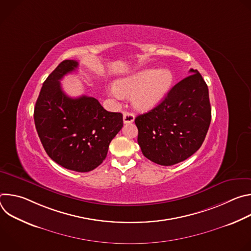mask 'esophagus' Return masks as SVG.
Listing matches in <instances>:
<instances>
[{"instance_id": "1", "label": "esophagus", "mask_w": 251, "mask_h": 251, "mask_svg": "<svg viewBox=\"0 0 251 251\" xmlns=\"http://www.w3.org/2000/svg\"><path fill=\"white\" fill-rule=\"evenodd\" d=\"M134 120H135V115L133 113H131V112H124V114H123V122L125 124L132 123V122H134Z\"/></svg>"}]
</instances>
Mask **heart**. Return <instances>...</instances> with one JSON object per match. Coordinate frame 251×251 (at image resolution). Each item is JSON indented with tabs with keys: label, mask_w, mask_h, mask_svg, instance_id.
<instances>
[{
	"label": "heart",
	"mask_w": 251,
	"mask_h": 251,
	"mask_svg": "<svg viewBox=\"0 0 251 251\" xmlns=\"http://www.w3.org/2000/svg\"><path fill=\"white\" fill-rule=\"evenodd\" d=\"M173 76L168 69L146 68L115 81L111 94L117 98L132 95L138 110H149L156 106L171 87Z\"/></svg>",
	"instance_id": "1"
}]
</instances>
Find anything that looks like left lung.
<instances>
[{
    "label": "left lung",
    "mask_w": 251,
    "mask_h": 251,
    "mask_svg": "<svg viewBox=\"0 0 251 251\" xmlns=\"http://www.w3.org/2000/svg\"><path fill=\"white\" fill-rule=\"evenodd\" d=\"M190 73L155 108L135 118L141 151L156 164L185 161L201 148L207 133L211 119L208 88L197 69Z\"/></svg>",
    "instance_id": "8db88e82"
}]
</instances>
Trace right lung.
Masks as SVG:
<instances>
[{"instance_id":"1","label":"right lung","mask_w":251,"mask_h":251,"mask_svg":"<svg viewBox=\"0 0 251 251\" xmlns=\"http://www.w3.org/2000/svg\"><path fill=\"white\" fill-rule=\"evenodd\" d=\"M78 67L66 59L46 79L33 111L34 125L50 158L61 167L89 172L106 158L112 139L123 127V115L106 111L94 97H68L59 80Z\"/></svg>"}]
</instances>
